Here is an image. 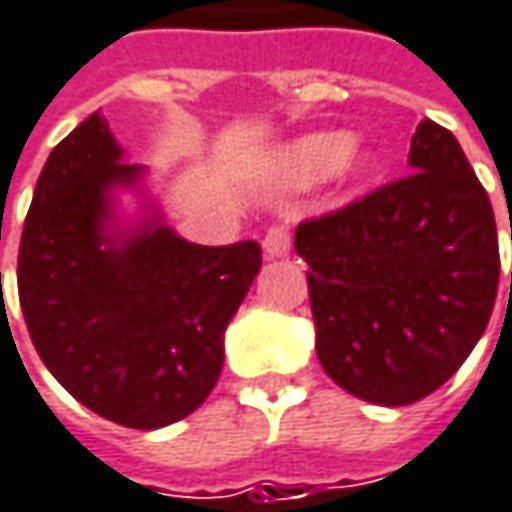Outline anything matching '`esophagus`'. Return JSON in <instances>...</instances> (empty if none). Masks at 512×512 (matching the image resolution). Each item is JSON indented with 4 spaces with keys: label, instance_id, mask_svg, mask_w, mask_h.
<instances>
[{
    "label": "esophagus",
    "instance_id": "esophagus-1",
    "mask_svg": "<svg viewBox=\"0 0 512 512\" xmlns=\"http://www.w3.org/2000/svg\"><path fill=\"white\" fill-rule=\"evenodd\" d=\"M289 246H292V237H289V228L286 226H272L263 237V252L266 257H284L289 255Z\"/></svg>",
    "mask_w": 512,
    "mask_h": 512
}]
</instances>
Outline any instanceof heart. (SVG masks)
<instances>
[{"mask_svg":"<svg viewBox=\"0 0 512 512\" xmlns=\"http://www.w3.org/2000/svg\"><path fill=\"white\" fill-rule=\"evenodd\" d=\"M374 167V156L353 144L345 133H313L292 141L281 156V173L289 185H313L318 179L365 176Z\"/></svg>","mask_w":512,"mask_h":512,"instance_id":"b5f03b06","label":"heart"}]
</instances>
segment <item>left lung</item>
<instances>
[{"mask_svg":"<svg viewBox=\"0 0 512 512\" xmlns=\"http://www.w3.org/2000/svg\"><path fill=\"white\" fill-rule=\"evenodd\" d=\"M408 165L406 179L295 231L318 362L376 406L437 391L484 336L498 292L493 205L458 138L420 121Z\"/></svg>","mask_w":512,"mask_h":512,"instance_id":"8db88e82","label":"left lung"}]
</instances>
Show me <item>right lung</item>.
<instances>
[{
    "mask_svg": "<svg viewBox=\"0 0 512 512\" xmlns=\"http://www.w3.org/2000/svg\"><path fill=\"white\" fill-rule=\"evenodd\" d=\"M144 176L92 112L37 179L16 275L31 342L54 379L112 423L162 429L217 385L260 246L188 243ZM121 193L137 196L136 215L123 214Z\"/></svg>",
    "mask_w": 512,
    "mask_h": 512,
    "instance_id": "right-lung-1",
    "label": "right lung"
}]
</instances>
